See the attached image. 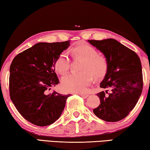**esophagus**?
<instances>
[{"label":"esophagus","instance_id":"1","mask_svg":"<svg viewBox=\"0 0 150 150\" xmlns=\"http://www.w3.org/2000/svg\"><path fill=\"white\" fill-rule=\"evenodd\" d=\"M79 95L81 97H83V98H87L88 96V95H87V94H85V93H81V94H79Z\"/></svg>","mask_w":150,"mask_h":150}]
</instances>
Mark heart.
Wrapping results in <instances>:
<instances>
[{
  "label": "heart",
  "mask_w": 150,
  "mask_h": 150,
  "mask_svg": "<svg viewBox=\"0 0 150 150\" xmlns=\"http://www.w3.org/2000/svg\"><path fill=\"white\" fill-rule=\"evenodd\" d=\"M75 57H79L86 61L83 67V73H71L62 79V88L66 92L73 93H84L87 91L93 80V75L96 78L105 75L107 65L105 60L98 57V53L95 48L88 44H83L71 50ZM70 57L68 52H63L55 60V67L60 74H65L70 66ZM90 71L92 73L89 72Z\"/></svg>",
  "instance_id": "obj_1"
}]
</instances>
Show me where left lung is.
I'll use <instances>...</instances> for the list:
<instances>
[{"mask_svg":"<svg viewBox=\"0 0 150 150\" xmlns=\"http://www.w3.org/2000/svg\"><path fill=\"white\" fill-rule=\"evenodd\" d=\"M102 52L107 69L100 87L108 88L97 94L100 105L93 109L95 115L106 122H117L126 117L135 107L143 88L140 59L134 51L112 38L88 40Z\"/></svg>","mask_w":150,"mask_h":150,"instance_id":"1","label":"left lung"}]
</instances>
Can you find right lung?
I'll use <instances>...</instances> for the list:
<instances>
[{
  "label": "right lung",
  "mask_w": 150,
  "mask_h": 150,
  "mask_svg": "<svg viewBox=\"0 0 150 150\" xmlns=\"http://www.w3.org/2000/svg\"><path fill=\"white\" fill-rule=\"evenodd\" d=\"M70 41L39 42L20 53L10 67V96L18 111L30 122L45 126L55 122L64 110L67 98L51 87L59 83L55 72L57 57Z\"/></svg>",
  "instance_id": "add662e5"
}]
</instances>
